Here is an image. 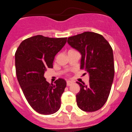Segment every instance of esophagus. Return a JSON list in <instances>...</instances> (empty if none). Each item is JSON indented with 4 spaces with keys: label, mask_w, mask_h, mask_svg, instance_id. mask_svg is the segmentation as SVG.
Returning a JSON list of instances; mask_svg holds the SVG:
<instances>
[{
    "label": "esophagus",
    "mask_w": 132,
    "mask_h": 132,
    "mask_svg": "<svg viewBox=\"0 0 132 132\" xmlns=\"http://www.w3.org/2000/svg\"><path fill=\"white\" fill-rule=\"evenodd\" d=\"M73 83V81H71V80H67V86H70V85H71Z\"/></svg>",
    "instance_id": "1"
}]
</instances>
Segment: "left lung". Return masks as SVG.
Listing matches in <instances>:
<instances>
[{
  "label": "left lung",
  "mask_w": 132,
  "mask_h": 132,
  "mask_svg": "<svg viewBox=\"0 0 132 132\" xmlns=\"http://www.w3.org/2000/svg\"><path fill=\"white\" fill-rule=\"evenodd\" d=\"M67 43L81 54L80 69L89 75V82H77L80 91L77 104L85 112L101 109L106 102L114 77L113 51L102 35L85 31L68 38Z\"/></svg>",
  "instance_id": "obj_1"
}]
</instances>
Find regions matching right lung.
I'll use <instances>...</instances> for the list:
<instances>
[{
  "instance_id": "add662e5",
  "label": "right lung",
  "mask_w": 132,
  "mask_h": 132,
  "mask_svg": "<svg viewBox=\"0 0 132 132\" xmlns=\"http://www.w3.org/2000/svg\"><path fill=\"white\" fill-rule=\"evenodd\" d=\"M67 42V38H52L38 35L24 39L15 53L18 82L29 104L44 115L57 112L61 96L67 82L59 79L50 84L44 77L47 68L53 67L55 56Z\"/></svg>"
}]
</instances>
